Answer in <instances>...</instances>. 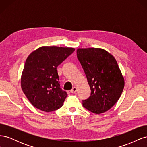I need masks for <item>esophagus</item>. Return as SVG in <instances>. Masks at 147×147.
Instances as JSON below:
<instances>
[{
	"instance_id": "obj_1",
	"label": "esophagus",
	"mask_w": 147,
	"mask_h": 147,
	"mask_svg": "<svg viewBox=\"0 0 147 147\" xmlns=\"http://www.w3.org/2000/svg\"><path fill=\"white\" fill-rule=\"evenodd\" d=\"M77 88L76 87H74L72 90H70V92L71 93H75L77 92Z\"/></svg>"
}]
</instances>
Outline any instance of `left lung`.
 Wrapping results in <instances>:
<instances>
[{
  "label": "left lung",
  "instance_id": "1",
  "mask_svg": "<svg viewBox=\"0 0 147 147\" xmlns=\"http://www.w3.org/2000/svg\"><path fill=\"white\" fill-rule=\"evenodd\" d=\"M77 58L86 75L91 95L83 100V107L100 114L117 103L123 91L124 78L117 61L101 48H79Z\"/></svg>",
  "mask_w": 147,
  "mask_h": 147
}]
</instances>
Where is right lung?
Returning <instances> with one entry per match:
<instances>
[{"label":"right lung","mask_w":147,"mask_h":147,"mask_svg":"<svg viewBox=\"0 0 147 147\" xmlns=\"http://www.w3.org/2000/svg\"><path fill=\"white\" fill-rule=\"evenodd\" d=\"M74 51V48L42 47L28 56L21 85L35 108L50 112L63 106L67 94L61 88L57 67Z\"/></svg>","instance_id":"add662e5"}]
</instances>
